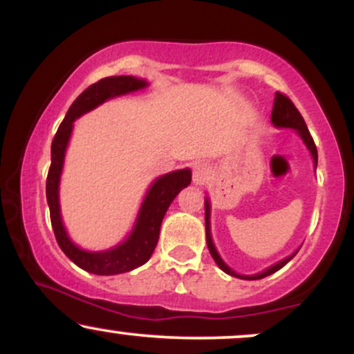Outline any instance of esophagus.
<instances>
[{
    "label": "esophagus",
    "mask_w": 354,
    "mask_h": 354,
    "mask_svg": "<svg viewBox=\"0 0 354 354\" xmlns=\"http://www.w3.org/2000/svg\"><path fill=\"white\" fill-rule=\"evenodd\" d=\"M211 166L206 163H196L193 166V181L196 185H205L211 178Z\"/></svg>",
    "instance_id": "1"
}]
</instances>
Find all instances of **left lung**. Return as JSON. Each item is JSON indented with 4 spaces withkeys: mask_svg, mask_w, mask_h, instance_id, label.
<instances>
[{
    "mask_svg": "<svg viewBox=\"0 0 354 354\" xmlns=\"http://www.w3.org/2000/svg\"><path fill=\"white\" fill-rule=\"evenodd\" d=\"M271 123H273L276 128H291L295 129L296 133H298L299 136H301L303 143L306 145V148L310 149L311 156H313V161H315V168L316 165H318V149H316V145L315 141H313V138L310 135V131H308L306 128V123H304L301 113L296 109V106L293 104V101L288 98L286 95H283V93H276L274 95V103H273V111H271ZM209 213H211V208H209V200L206 198L205 200V221H206V243H208V250L211 256H213V259L216 261V265L221 268L225 273H228L231 276H236V278H241V279H261V278H266V276L276 273L278 270H281V268L286 265L290 259H293L296 253L298 251H295L293 254L288 256V258L281 259L279 263H276V265L270 266L268 270L263 271V273H258V274H253V276H245V274H238L234 273L231 268L226 265L225 261L221 259V256L218 254L216 248L213 245V239H211V230H209Z\"/></svg>",
    "mask_w": 354,
    "mask_h": 354,
    "instance_id": "1",
    "label": "left lung"
}]
</instances>
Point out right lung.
<instances>
[{"instance_id": "obj_1", "label": "right lung", "mask_w": 354, "mask_h": 354, "mask_svg": "<svg viewBox=\"0 0 354 354\" xmlns=\"http://www.w3.org/2000/svg\"><path fill=\"white\" fill-rule=\"evenodd\" d=\"M146 86L148 83L145 80H138L135 76H109V78L100 80L98 83L84 89L78 98L73 101L63 123L59 124L58 131L53 138L51 166L46 178V200L50 206L51 226L63 253L76 266L88 273L101 276L120 274L145 265L151 258L154 248L158 245L161 221H163L166 209L169 208L176 194L191 183V169L188 168L163 174L154 180L151 188L146 193L140 213H138L135 228L123 243L111 250L96 251V253L81 250L71 241L64 230L59 211V178L63 171L64 153H66L68 141H70L73 131V123L76 118L100 106L106 100L128 95V93L138 91Z\"/></svg>"}]
</instances>
